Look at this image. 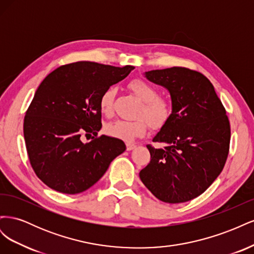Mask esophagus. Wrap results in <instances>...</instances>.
<instances>
[{
    "label": "esophagus",
    "mask_w": 254,
    "mask_h": 254,
    "mask_svg": "<svg viewBox=\"0 0 254 254\" xmlns=\"http://www.w3.org/2000/svg\"><path fill=\"white\" fill-rule=\"evenodd\" d=\"M126 147H127V150L130 151V150H133V149L136 147V145L133 144V143H127Z\"/></svg>",
    "instance_id": "obj_1"
}]
</instances>
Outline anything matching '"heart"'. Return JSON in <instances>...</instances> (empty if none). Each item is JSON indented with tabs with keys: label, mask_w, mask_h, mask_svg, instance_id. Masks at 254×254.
I'll use <instances>...</instances> for the list:
<instances>
[{
	"label": "heart",
	"mask_w": 254,
	"mask_h": 254,
	"mask_svg": "<svg viewBox=\"0 0 254 254\" xmlns=\"http://www.w3.org/2000/svg\"><path fill=\"white\" fill-rule=\"evenodd\" d=\"M129 88L143 102L140 115H144L152 127H160L170 118L171 106L166 101L158 97V91L150 83L143 79H133L130 81ZM115 88H107L99 97V110L110 117L113 112V103ZM144 118L134 121L117 120L109 123L105 130L107 134L117 139L131 142L136 137L143 136L148 129V123Z\"/></svg>",
	"instance_id": "heart-1"
}]
</instances>
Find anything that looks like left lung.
Segmentation results:
<instances>
[{"label": "left lung", "mask_w": 254, "mask_h": 254, "mask_svg": "<svg viewBox=\"0 0 254 254\" xmlns=\"http://www.w3.org/2000/svg\"><path fill=\"white\" fill-rule=\"evenodd\" d=\"M149 81L170 92L172 113L147 145L150 162L140 179L167 203L191 200L209 188L225 166L230 123L211 81L201 73L174 66L145 72Z\"/></svg>", "instance_id": "1"}]
</instances>
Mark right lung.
Returning <instances> with one entry per match:
<instances>
[{
	"instance_id": "obj_1",
	"label": "right lung",
	"mask_w": 254,
	"mask_h": 254,
	"mask_svg": "<svg viewBox=\"0 0 254 254\" xmlns=\"http://www.w3.org/2000/svg\"><path fill=\"white\" fill-rule=\"evenodd\" d=\"M133 68L78 61L59 66L38 87L23 131L33 170L49 188L64 194L81 193L126 150L117 137L103 134L89 143L81 139L82 134L97 135L102 128L99 97Z\"/></svg>"
}]
</instances>
